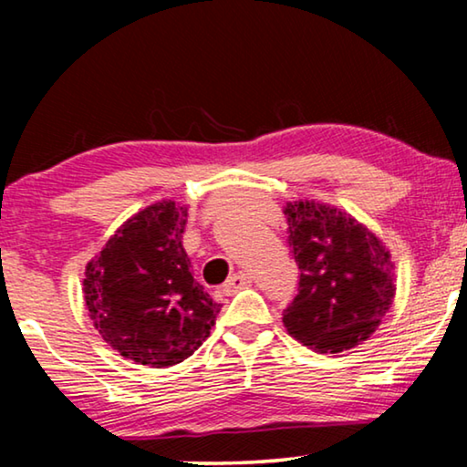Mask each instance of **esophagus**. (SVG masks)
Returning <instances> with one entry per match:
<instances>
[{"label": "esophagus", "mask_w": 467, "mask_h": 467, "mask_svg": "<svg viewBox=\"0 0 467 467\" xmlns=\"http://www.w3.org/2000/svg\"><path fill=\"white\" fill-rule=\"evenodd\" d=\"M251 283H253L251 274L235 272L234 276L227 280V285L223 286V293H225V296H234V293H238L240 289H246V286H251Z\"/></svg>", "instance_id": "1"}]
</instances>
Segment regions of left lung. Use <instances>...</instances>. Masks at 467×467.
<instances>
[{"instance_id": "left-lung-1", "label": "left lung", "mask_w": 467, "mask_h": 467, "mask_svg": "<svg viewBox=\"0 0 467 467\" xmlns=\"http://www.w3.org/2000/svg\"><path fill=\"white\" fill-rule=\"evenodd\" d=\"M299 289L283 323L317 353H342L366 342L391 308L395 264L379 235L331 203L285 206Z\"/></svg>"}]
</instances>
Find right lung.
<instances>
[{"instance_id":"right-lung-1","label":"right lung","mask_w":467,"mask_h":467,"mask_svg":"<svg viewBox=\"0 0 467 467\" xmlns=\"http://www.w3.org/2000/svg\"><path fill=\"white\" fill-rule=\"evenodd\" d=\"M184 225V206L150 203L85 267L82 293L95 329L120 357L149 368H170L193 355L221 312L191 274Z\"/></svg>"}]
</instances>
